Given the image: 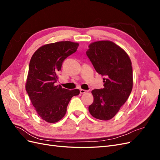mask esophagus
Here are the masks:
<instances>
[{"instance_id": "1", "label": "esophagus", "mask_w": 160, "mask_h": 160, "mask_svg": "<svg viewBox=\"0 0 160 160\" xmlns=\"http://www.w3.org/2000/svg\"><path fill=\"white\" fill-rule=\"evenodd\" d=\"M87 92H88V91L84 90V89H80V93H81V94L85 93H87Z\"/></svg>"}]
</instances>
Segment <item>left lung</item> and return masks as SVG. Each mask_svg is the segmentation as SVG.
<instances>
[{
    "mask_svg": "<svg viewBox=\"0 0 160 160\" xmlns=\"http://www.w3.org/2000/svg\"><path fill=\"white\" fill-rule=\"evenodd\" d=\"M87 55L95 69L105 77L104 88L91 91L93 102L89 111L93 118L109 120L125 103L133 88V70L129 55L110 41H99L88 46Z\"/></svg>",
    "mask_w": 160,
    "mask_h": 160,
    "instance_id": "1",
    "label": "left lung"
}]
</instances>
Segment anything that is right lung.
Returning <instances> with one entry per match:
<instances>
[{
    "mask_svg": "<svg viewBox=\"0 0 160 160\" xmlns=\"http://www.w3.org/2000/svg\"><path fill=\"white\" fill-rule=\"evenodd\" d=\"M79 45L68 41L49 43L38 48L31 59L26 91L38 115L48 123L63 118L71 99L80 93L77 89L69 90L55 84L62 62Z\"/></svg>",
    "mask_w": 160,
    "mask_h": 160,
    "instance_id": "obj_1",
    "label": "right lung"
}]
</instances>
